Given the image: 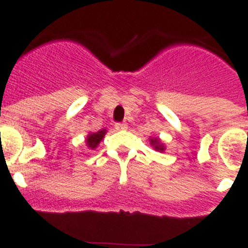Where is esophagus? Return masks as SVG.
I'll use <instances>...</instances> for the list:
<instances>
[{
	"label": "esophagus",
	"instance_id": "esophagus-1",
	"mask_svg": "<svg viewBox=\"0 0 248 248\" xmlns=\"http://www.w3.org/2000/svg\"><path fill=\"white\" fill-rule=\"evenodd\" d=\"M126 128H128L126 123H117V124H115V129H117V130H124V129Z\"/></svg>",
	"mask_w": 248,
	"mask_h": 248
}]
</instances>
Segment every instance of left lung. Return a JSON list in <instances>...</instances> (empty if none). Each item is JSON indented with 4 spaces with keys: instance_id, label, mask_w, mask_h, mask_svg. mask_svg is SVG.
Here are the masks:
<instances>
[{
    "instance_id": "left-lung-1",
    "label": "left lung",
    "mask_w": 248,
    "mask_h": 248,
    "mask_svg": "<svg viewBox=\"0 0 248 248\" xmlns=\"http://www.w3.org/2000/svg\"><path fill=\"white\" fill-rule=\"evenodd\" d=\"M149 141H150V145L153 146V149L155 151H159V153H164L165 151V144H164V141L160 138L150 137L149 138Z\"/></svg>"
}]
</instances>
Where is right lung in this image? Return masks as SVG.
<instances>
[{
    "mask_svg": "<svg viewBox=\"0 0 248 248\" xmlns=\"http://www.w3.org/2000/svg\"><path fill=\"white\" fill-rule=\"evenodd\" d=\"M107 134V129H102V130L97 131V133H89L85 138V144L88 146L91 150H94V149H97L98 145L100 144V141L103 140V138L105 137Z\"/></svg>",
    "mask_w": 248,
    "mask_h": 248,
    "instance_id": "right-lung-1",
    "label": "right lung"
}]
</instances>
